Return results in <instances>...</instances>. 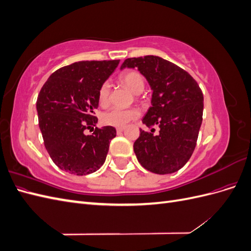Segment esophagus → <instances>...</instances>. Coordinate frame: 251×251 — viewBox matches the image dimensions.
Returning a JSON list of instances; mask_svg holds the SVG:
<instances>
[{"label": "esophagus", "instance_id": "34e87169", "mask_svg": "<svg viewBox=\"0 0 251 251\" xmlns=\"http://www.w3.org/2000/svg\"><path fill=\"white\" fill-rule=\"evenodd\" d=\"M124 131H125V127H117V128H116V132H117V134L123 133Z\"/></svg>", "mask_w": 251, "mask_h": 251}]
</instances>
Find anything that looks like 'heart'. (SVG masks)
I'll list each match as a JSON object with an SVG mask.
<instances>
[{"label":"heart","instance_id":"1","mask_svg":"<svg viewBox=\"0 0 251 251\" xmlns=\"http://www.w3.org/2000/svg\"><path fill=\"white\" fill-rule=\"evenodd\" d=\"M121 81L130 89L134 94H140L144 90V78L137 71H126L121 75ZM110 97V83L103 82L98 91V101L100 105H105L109 102ZM139 116V111L135 108L119 109L111 108L103 112L100 116L101 123L104 126L114 127H124L130 121Z\"/></svg>","mask_w":251,"mask_h":251}]
</instances>
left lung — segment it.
I'll return each mask as SVG.
<instances>
[{
  "mask_svg": "<svg viewBox=\"0 0 251 251\" xmlns=\"http://www.w3.org/2000/svg\"><path fill=\"white\" fill-rule=\"evenodd\" d=\"M131 68L147 78L151 94V107L142 123L158 126L154 135L140 130L134 151L144 169L159 175L172 174L189 160L198 139L203 116V93L186 71L159 56L127 58L120 69Z\"/></svg>",
  "mask_w": 251,
  "mask_h": 251,
  "instance_id": "1",
  "label": "left lung"
}]
</instances>
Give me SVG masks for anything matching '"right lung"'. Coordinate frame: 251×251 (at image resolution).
<instances>
[{
    "instance_id": "obj_1",
    "label": "right lung",
    "mask_w": 251,
    "mask_h": 251,
    "mask_svg": "<svg viewBox=\"0 0 251 251\" xmlns=\"http://www.w3.org/2000/svg\"><path fill=\"white\" fill-rule=\"evenodd\" d=\"M119 59L86 60L53 72L36 100L39 126L48 154L58 168L77 176L92 174L104 163L113 126L83 131L97 124L98 91L116 69Z\"/></svg>"
}]
</instances>
